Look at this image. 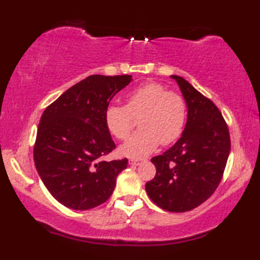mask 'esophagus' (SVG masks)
I'll return each instance as SVG.
<instances>
[{"label": "esophagus", "instance_id": "esophagus-1", "mask_svg": "<svg viewBox=\"0 0 260 260\" xmlns=\"http://www.w3.org/2000/svg\"><path fill=\"white\" fill-rule=\"evenodd\" d=\"M141 160H142V159H140V158H137V159H135V158H133V159H129V164H131V165H139V162H140Z\"/></svg>", "mask_w": 260, "mask_h": 260}]
</instances>
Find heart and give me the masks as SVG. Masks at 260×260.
I'll list each match as a JSON object with an SVG mask.
<instances>
[{
  "instance_id": "b5f03b06",
  "label": "heart",
  "mask_w": 260,
  "mask_h": 260,
  "mask_svg": "<svg viewBox=\"0 0 260 260\" xmlns=\"http://www.w3.org/2000/svg\"><path fill=\"white\" fill-rule=\"evenodd\" d=\"M141 129L137 132L120 152L127 156L148 154L161 145L166 146L181 137L187 118L184 98L167 90L161 83H141L126 95V106L111 104L105 109V123L119 140H126L139 118Z\"/></svg>"
}]
</instances>
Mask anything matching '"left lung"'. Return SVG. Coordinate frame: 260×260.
I'll return each instance as SVG.
<instances>
[{
	"instance_id": "obj_1",
	"label": "left lung",
	"mask_w": 260,
	"mask_h": 260,
	"mask_svg": "<svg viewBox=\"0 0 260 260\" xmlns=\"http://www.w3.org/2000/svg\"><path fill=\"white\" fill-rule=\"evenodd\" d=\"M188 108L181 138L151 159L155 177L146 184L152 202L168 212H187L210 198L220 184L231 149L220 111L184 78L172 75Z\"/></svg>"
}]
</instances>
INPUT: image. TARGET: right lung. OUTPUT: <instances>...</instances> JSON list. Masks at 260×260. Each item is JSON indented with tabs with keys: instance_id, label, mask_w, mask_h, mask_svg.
<instances>
[{
	"instance_id": "1",
	"label": "right lung",
	"mask_w": 260,
	"mask_h": 260,
	"mask_svg": "<svg viewBox=\"0 0 260 260\" xmlns=\"http://www.w3.org/2000/svg\"><path fill=\"white\" fill-rule=\"evenodd\" d=\"M131 75H90L45 109L38 127L34 161L43 184L58 203L73 210L104 204L128 160L105 161L115 148L105 109L128 85Z\"/></svg>"
}]
</instances>
